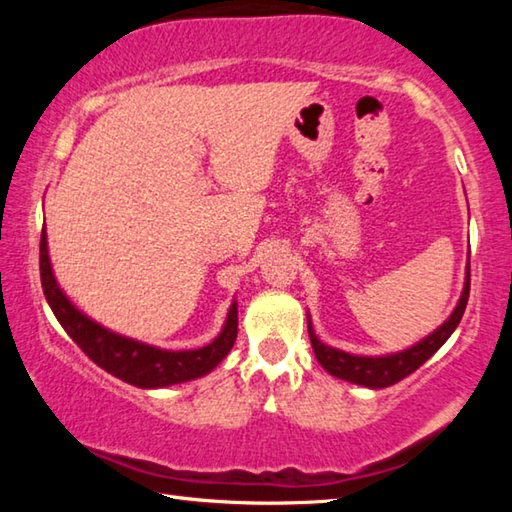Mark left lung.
I'll return each instance as SVG.
<instances>
[{"instance_id": "1", "label": "left lung", "mask_w": 512, "mask_h": 512, "mask_svg": "<svg viewBox=\"0 0 512 512\" xmlns=\"http://www.w3.org/2000/svg\"><path fill=\"white\" fill-rule=\"evenodd\" d=\"M467 298H470V264H467L461 300H458L452 316H449L445 323L436 329V332L424 336L420 343L411 345V348H406L402 352L384 354V357H359V354L329 348V345H325L323 341H318L314 327H311V318H307L311 348H314L318 363L329 372V375L352 381V384H359L366 388L393 386L400 379L409 377L411 372L418 370L424 361L443 348V343L454 334L458 323H461L463 311L467 307Z\"/></svg>"}]
</instances>
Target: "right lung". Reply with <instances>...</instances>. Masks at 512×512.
<instances>
[{"label": "right lung", "mask_w": 512, "mask_h": 512, "mask_svg": "<svg viewBox=\"0 0 512 512\" xmlns=\"http://www.w3.org/2000/svg\"><path fill=\"white\" fill-rule=\"evenodd\" d=\"M40 280L49 307L69 334V339L79 345L99 368L137 388H164L203 377L219 366L237 339V302L230 305L221 334L198 350L173 352L153 348L149 343L128 339V336L115 334L94 323L81 309H76L72 300L58 287L54 271H51L45 230L40 237Z\"/></svg>", "instance_id": "add662e5"}]
</instances>
